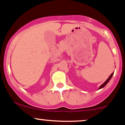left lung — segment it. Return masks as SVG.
<instances>
[{"mask_svg":"<svg viewBox=\"0 0 125 125\" xmlns=\"http://www.w3.org/2000/svg\"><path fill=\"white\" fill-rule=\"evenodd\" d=\"M113 74V73H112L111 74H110V76L108 77V79H107L106 80V81H105V82L104 83H103L102 84L101 86H100L99 87V89H102V88H103V87H104V86H105L106 84L107 83L109 82V81H110V79H111V77H112Z\"/></svg>","mask_w":125,"mask_h":125,"instance_id":"8db88e82","label":"left lung"}]
</instances>
